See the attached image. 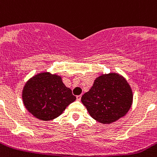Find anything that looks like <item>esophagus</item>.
<instances>
[{
    "label": "esophagus",
    "instance_id": "1",
    "mask_svg": "<svg viewBox=\"0 0 157 157\" xmlns=\"http://www.w3.org/2000/svg\"><path fill=\"white\" fill-rule=\"evenodd\" d=\"M80 99H81V95H77V101H80Z\"/></svg>",
    "mask_w": 157,
    "mask_h": 157
}]
</instances>
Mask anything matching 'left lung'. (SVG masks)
I'll return each mask as SVG.
<instances>
[{"instance_id":"8db88e82","label":"left lung","mask_w":157,"mask_h":157,"mask_svg":"<svg viewBox=\"0 0 157 157\" xmlns=\"http://www.w3.org/2000/svg\"><path fill=\"white\" fill-rule=\"evenodd\" d=\"M81 101L94 119L110 124L128 112L132 103V92L123 77L108 74L94 80L90 90L81 97Z\"/></svg>"}]
</instances>
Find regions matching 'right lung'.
Here are the masks:
<instances>
[{
  "mask_svg": "<svg viewBox=\"0 0 157 157\" xmlns=\"http://www.w3.org/2000/svg\"><path fill=\"white\" fill-rule=\"evenodd\" d=\"M22 99L28 111L36 118L49 121L59 116L76 100V97L66 87L60 77L45 72L37 74L25 83Z\"/></svg>",
  "mask_w": 157,
  "mask_h": 157,
  "instance_id": "obj_1",
  "label": "right lung"
}]
</instances>
